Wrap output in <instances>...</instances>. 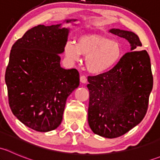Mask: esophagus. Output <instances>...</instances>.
Here are the masks:
<instances>
[{"mask_svg": "<svg viewBox=\"0 0 160 160\" xmlns=\"http://www.w3.org/2000/svg\"><path fill=\"white\" fill-rule=\"evenodd\" d=\"M80 82H81V83H85L87 81H88V79H87V77H85V76L82 75V76H80Z\"/></svg>", "mask_w": 160, "mask_h": 160, "instance_id": "obj_1", "label": "esophagus"}]
</instances>
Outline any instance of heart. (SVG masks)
Segmentation results:
<instances>
[{"label": "heart", "instance_id": "heart-1", "mask_svg": "<svg viewBox=\"0 0 160 160\" xmlns=\"http://www.w3.org/2000/svg\"><path fill=\"white\" fill-rule=\"evenodd\" d=\"M65 55L71 61L80 60V55L86 56L87 70L93 74L106 72L116 65L123 56L120 42L95 34L83 35L76 44L68 42L64 49Z\"/></svg>", "mask_w": 160, "mask_h": 160}]
</instances>
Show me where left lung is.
<instances>
[{"mask_svg": "<svg viewBox=\"0 0 160 160\" xmlns=\"http://www.w3.org/2000/svg\"><path fill=\"white\" fill-rule=\"evenodd\" d=\"M109 32L125 38L132 51L125 53L108 72L89 76L88 123L93 133L114 138L136 126L144 118L153 86L150 58L136 34L128 31Z\"/></svg>", "mask_w": 160, "mask_h": 160, "instance_id": "obj_1", "label": "left lung"}]
</instances>
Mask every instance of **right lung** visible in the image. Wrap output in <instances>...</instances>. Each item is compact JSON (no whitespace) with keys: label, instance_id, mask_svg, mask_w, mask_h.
<instances>
[{"label":"right lung","instance_id":"1","mask_svg":"<svg viewBox=\"0 0 160 160\" xmlns=\"http://www.w3.org/2000/svg\"><path fill=\"white\" fill-rule=\"evenodd\" d=\"M71 21L67 20V22ZM69 29L39 25L27 31L11 48L5 82L11 110L37 132L60 125L69 95L80 84L76 69L60 67Z\"/></svg>","mask_w":160,"mask_h":160}]
</instances>
